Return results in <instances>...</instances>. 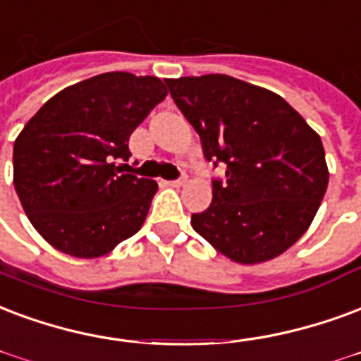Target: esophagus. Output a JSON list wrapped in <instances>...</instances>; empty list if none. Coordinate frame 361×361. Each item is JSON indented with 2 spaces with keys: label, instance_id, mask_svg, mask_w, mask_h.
<instances>
[{
  "label": "esophagus",
  "instance_id": "esophagus-1",
  "mask_svg": "<svg viewBox=\"0 0 361 361\" xmlns=\"http://www.w3.org/2000/svg\"><path fill=\"white\" fill-rule=\"evenodd\" d=\"M185 181H188V176H181V178H178V180L166 181V185H170V188H181Z\"/></svg>",
  "mask_w": 361,
  "mask_h": 361
}]
</instances>
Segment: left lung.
<instances>
[{"instance_id": "obj_1", "label": "left lung", "mask_w": 361, "mask_h": 361, "mask_svg": "<svg viewBox=\"0 0 361 361\" xmlns=\"http://www.w3.org/2000/svg\"><path fill=\"white\" fill-rule=\"evenodd\" d=\"M199 133L202 153L226 176L191 226L239 264L276 258L316 216L329 172L322 140L277 93L228 74L164 80Z\"/></svg>"}]
</instances>
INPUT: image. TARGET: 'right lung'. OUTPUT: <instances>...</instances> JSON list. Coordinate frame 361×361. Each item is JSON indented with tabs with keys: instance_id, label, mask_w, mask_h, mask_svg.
Returning a JSON list of instances; mask_svg holds the SVG:
<instances>
[{
	"instance_id": "add662e5",
	"label": "right lung",
	"mask_w": 361,
	"mask_h": 361,
	"mask_svg": "<svg viewBox=\"0 0 361 361\" xmlns=\"http://www.w3.org/2000/svg\"><path fill=\"white\" fill-rule=\"evenodd\" d=\"M166 93L154 76L105 72L65 87L28 120L13 147V178L49 245L97 258L140 231L159 185L121 168H130L132 132Z\"/></svg>"
}]
</instances>
